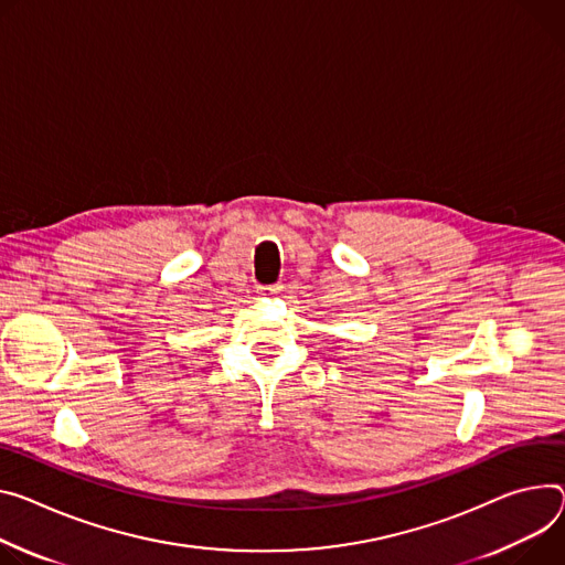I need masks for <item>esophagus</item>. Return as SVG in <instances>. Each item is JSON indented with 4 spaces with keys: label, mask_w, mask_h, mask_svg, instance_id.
<instances>
[{
    "label": "esophagus",
    "mask_w": 565,
    "mask_h": 565,
    "mask_svg": "<svg viewBox=\"0 0 565 565\" xmlns=\"http://www.w3.org/2000/svg\"><path fill=\"white\" fill-rule=\"evenodd\" d=\"M279 290H281V286H259V290L256 292H259L262 297H275Z\"/></svg>",
    "instance_id": "1"
}]
</instances>
